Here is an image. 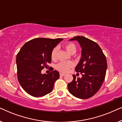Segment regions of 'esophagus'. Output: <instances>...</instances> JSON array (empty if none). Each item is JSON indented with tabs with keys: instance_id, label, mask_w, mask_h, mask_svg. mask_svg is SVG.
<instances>
[{
	"instance_id": "esophagus-1",
	"label": "esophagus",
	"mask_w": 122,
	"mask_h": 122,
	"mask_svg": "<svg viewBox=\"0 0 122 122\" xmlns=\"http://www.w3.org/2000/svg\"><path fill=\"white\" fill-rule=\"evenodd\" d=\"M60 75L61 76H64L65 75V74H64V73H60Z\"/></svg>"
}]
</instances>
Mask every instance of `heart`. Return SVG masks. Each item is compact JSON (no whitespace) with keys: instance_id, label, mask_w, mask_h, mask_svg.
I'll use <instances>...</instances> for the list:
<instances>
[{"instance_id":"1","label":"heart","mask_w":122,"mask_h":122,"mask_svg":"<svg viewBox=\"0 0 122 122\" xmlns=\"http://www.w3.org/2000/svg\"><path fill=\"white\" fill-rule=\"evenodd\" d=\"M64 47L69 53H75L76 46L73 43L67 42L64 45ZM58 48L57 47H55L52 49L51 53V57L53 61H55L57 58ZM74 66V62L72 61H67V62H61L56 65V69L61 72H66L68 70Z\"/></svg>"}]
</instances>
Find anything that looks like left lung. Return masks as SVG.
<instances>
[{
	"label": "left lung",
	"mask_w": 122,
	"mask_h": 122,
	"mask_svg": "<svg viewBox=\"0 0 122 122\" xmlns=\"http://www.w3.org/2000/svg\"><path fill=\"white\" fill-rule=\"evenodd\" d=\"M69 41H77L81 48V58L75 67L82 77L76 78L68 84V90L74 97L86 99L95 95L104 81L107 69V59L96 42L83 36H76Z\"/></svg>",
	"instance_id": "1"
}]
</instances>
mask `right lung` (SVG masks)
<instances>
[{
	"label": "right lung",
	"instance_id": "obj_1",
	"mask_svg": "<svg viewBox=\"0 0 122 122\" xmlns=\"http://www.w3.org/2000/svg\"><path fill=\"white\" fill-rule=\"evenodd\" d=\"M62 40L33 39L26 42L17 54L18 79L24 90L31 96L42 97L52 91L59 72L52 69L49 74H42L41 71L51 63L52 50Z\"/></svg>",
	"mask_w": 122,
	"mask_h": 122
}]
</instances>
